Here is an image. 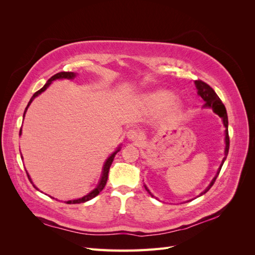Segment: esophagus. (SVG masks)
Segmentation results:
<instances>
[{
	"instance_id": "esophagus-1",
	"label": "esophagus",
	"mask_w": 255,
	"mask_h": 255,
	"mask_svg": "<svg viewBox=\"0 0 255 255\" xmlns=\"http://www.w3.org/2000/svg\"><path fill=\"white\" fill-rule=\"evenodd\" d=\"M127 137L128 138L129 140H133V141H135V140H138L139 139V134H138V132L136 129H134V128H130V129H128V132H127Z\"/></svg>"
}]
</instances>
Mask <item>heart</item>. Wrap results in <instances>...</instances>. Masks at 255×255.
Segmentation results:
<instances>
[{"label":"heart","mask_w":255,"mask_h":255,"mask_svg":"<svg viewBox=\"0 0 255 255\" xmlns=\"http://www.w3.org/2000/svg\"><path fill=\"white\" fill-rule=\"evenodd\" d=\"M144 102L150 109L160 110L171 104L173 111H181L183 107V102L180 99H174V94L170 90L159 89L156 91L150 92L144 97Z\"/></svg>","instance_id":"b5f03b06"}]
</instances>
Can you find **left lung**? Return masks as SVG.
I'll return each mask as SVG.
<instances>
[{
  "label": "left lung",
  "instance_id": "obj_1",
  "mask_svg": "<svg viewBox=\"0 0 255 255\" xmlns=\"http://www.w3.org/2000/svg\"><path fill=\"white\" fill-rule=\"evenodd\" d=\"M195 85H196L197 90H198V95L201 97L203 99V101H204L203 107H208V109H212L215 114H217L219 117L222 119L223 126H225V128H226V130H225V134H226V138H225V142H226L225 157H223L221 164H220V167L218 168V170H217V173H216L215 177L212 180L210 185H208V186L205 188V190H203L201 194H200V196H202V195L206 194V192L211 189V187L214 185L216 179H217V176H218V174H219V172L221 170V167H222L223 163H225V160L227 159L228 153H229V148H230V138H229V129H228L229 122H228V114H227V110H226L225 105H223V103L221 102V100L219 99L217 94H216V92L214 91V89L210 86V85H207L206 83L200 81V80L195 81ZM143 186H144L145 190L148 191L149 194L151 195V197H154L151 194V191L148 189V187H146L145 185H143Z\"/></svg>",
  "mask_w": 255,
  "mask_h": 255
}]
</instances>
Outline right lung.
<instances>
[{
    "mask_svg": "<svg viewBox=\"0 0 255 255\" xmlns=\"http://www.w3.org/2000/svg\"><path fill=\"white\" fill-rule=\"evenodd\" d=\"M75 76H76V73H74V72H59V73H56L55 75H53L52 78H51V79H49V80H48V82L44 84V86H43L41 89H39L38 91H36L35 94L33 95V97L30 98L29 102H28V104H27V106H26V109H25V111H24V114H23V119H24V117H25V114H26V111H27V109H28V106L30 105V103H32V102L34 101V99H35L36 97L39 96L40 94H42V92L50 86L51 83H52L53 81H55V80H63V79L73 80V79L75 78ZM21 134H22V128H21V129H20V134H19V135H21ZM120 149H121V146L119 145L118 148L116 149V151H115L114 153H112L111 155L109 156V158L106 159V161H105L104 165H103L102 174H101V179H100V181H99V183H98V185H97V187H96L94 190H91L88 195L84 196L83 198L75 199V200H69V201H65V203H67V204L84 203V202H86V201H89V200H91L92 198L97 197V196L100 194V192H101V191L103 190V188L105 187L106 182H107V179H109V171H110V168H111V166H112V163H113V160H114V158H115V155H116V154H117V153L120 151ZM21 157H22V156H21ZM26 173H27V171H26ZM27 177H28L29 182L34 185V183H33L32 179H30V176H29V174H28V173H27ZM34 187H35L36 189H38V188L35 186V185H34Z\"/></svg>",
    "mask_w": 255,
    "mask_h": 255,
    "instance_id": "1",
    "label": "right lung"
}]
</instances>
